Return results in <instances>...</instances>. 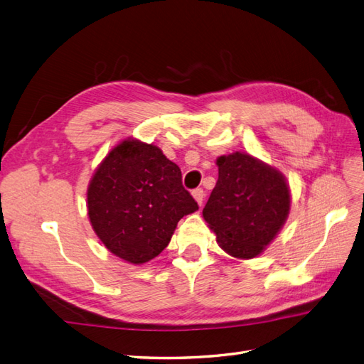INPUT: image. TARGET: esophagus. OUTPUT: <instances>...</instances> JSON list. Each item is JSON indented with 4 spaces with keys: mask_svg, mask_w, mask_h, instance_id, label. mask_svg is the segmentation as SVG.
<instances>
[{
    "mask_svg": "<svg viewBox=\"0 0 364 364\" xmlns=\"http://www.w3.org/2000/svg\"><path fill=\"white\" fill-rule=\"evenodd\" d=\"M193 197L196 199V202L202 206L203 200H205V191L202 188H197L193 191Z\"/></svg>",
    "mask_w": 364,
    "mask_h": 364,
    "instance_id": "obj_1",
    "label": "esophagus"
}]
</instances>
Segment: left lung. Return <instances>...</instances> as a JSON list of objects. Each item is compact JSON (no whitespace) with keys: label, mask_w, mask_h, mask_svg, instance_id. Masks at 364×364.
<instances>
[{"label":"left lung","mask_w":364,"mask_h":364,"mask_svg":"<svg viewBox=\"0 0 364 364\" xmlns=\"http://www.w3.org/2000/svg\"><path fill=\"white\" fill-rule=\"evenodd\" d=\"M218 181L203 208V218L226 253L250 259L272 243L290 213L284 176L247 153L220 156Z\"/></svg>","instance_id":"left-lung-1"}]
</instances>
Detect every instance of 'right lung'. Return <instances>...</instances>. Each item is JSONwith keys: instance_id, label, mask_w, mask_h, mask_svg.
Instances as JSON below:
<instances>
[{"instance_id": "obj_1", "label": "right lung", "mask_w": 364, "mask_h": 364, "mask_svg": "<svg viewBox=\"0 0 364 364\" xmlns=\"http://www.w3.org/2000/svg\"><path fill=\"white\" fill-rule=\"evenodd\" d=\"M87 215L118 258L144 264L168 246L178 222L199 209L181 168L153 144L127 138L98 165L87 186Z\"/></svg>"}]
</instances>
